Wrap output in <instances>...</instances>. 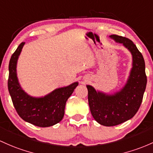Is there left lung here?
Returning a JSON list of instances; mask_svg holds the SVG:
<instances>
[{
	"label": "left lung",
	"instance_id": "8db88e82",
	"mask_svg": "<svg viewBox=\"0 0 153 153\" xmlns=\"http://www.w3.org/2000/svg\"><path fill=\"white\" fill-rule=\"evenodd\" d=\"M109 37L123 44L132 56V68L126 83L112 94L96 90L90 85L86 87L91 113L94 120L105 126H113L130 120L138 111L147 85V76L143 56L133 42L116 35Z\"/></svg>",
	"mask_w": 153,
	"mask_h": 153
}]
</instances>
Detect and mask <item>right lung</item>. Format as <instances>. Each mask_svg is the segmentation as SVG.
Here are the masks:
<instances>
[{
    "instance_id": "obj_1",
    "label": "right lung",
    "mask_w": 153,
    "mask_h": 153,
    "mask_svg": "<svg viewBox=\"0 0 153 153\" xmlns=\"http://www.w3.org/2000/svg\"><path fill=\"white\" fill-rule=\"evenodd\" d=\"M22 42L11 56L8 65V88L14 106L25 121L39 127H49L62 120L67 100L78 85L74 82L56 88L43 97H33L22 88L17 77L16 67L25 45Z\"/></svg>"
}]
</instances>
